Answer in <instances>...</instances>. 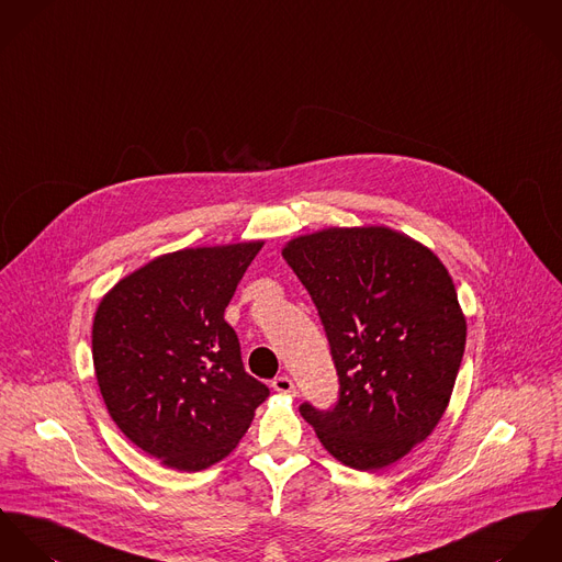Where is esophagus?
<instances>
[{
  "instance_id": "34e87169",
  "label": "esophagus",
  "mask_w": 562,
  "mask_h": 562,
  "mask_svg": "<svg viewBox=\"0 0 562 562\" xmlns=\"http://www.w3.org/2000/svg\"><path fill=\"white\" fill-rule=\"evenodd\" d=\"M271 387H273L276 392H280V394H295V383H293V379H291L289 374L276 376V379L271 381Z\"/></svg>"
}]
</instances>
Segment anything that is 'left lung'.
<instances>
[{
  "label": "left lung",
  "instance_id": "left-lung-1",
  "mask_svg": "<svg viewBox=\"0 0 562 562\" xmlns=\"http://www.w3.org/2000/svg\"><path fill=\"white\" fill-rule=\"evenodd\" d=\"M318 311L338 374L329 409L300 405L329 454L374 472L431 436L465 349V316L434 251L383 226L325 228L282 250Z\"/></svg>",
  "mask_w": 562,
  "mask_h": 562
}]
</instances>
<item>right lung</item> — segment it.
<instances>
[{
    "mask_svg": "<svg viewBox=\"0 0 562 562\" xmlns=\"http://www.w3.org/2000/svg\"><path fill=\"white\" fill-rule=\"evenodd\" d=\"M262 241L164 254L123 278L92 325L94 373L112 420L179 472L222 461L269 387L246 373L224 321Z\"/></svg>",
    "mask_w": 562,
    "mask_h": 562,
    "instance_id": "1",
    "label": "right lung"
}]
</instances>
